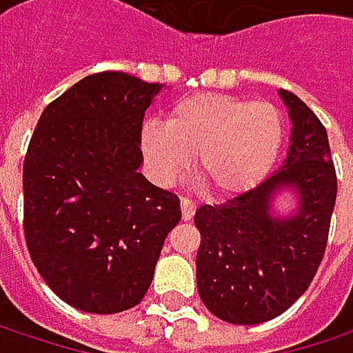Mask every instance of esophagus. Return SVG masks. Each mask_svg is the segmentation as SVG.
Returning a JSON list of instances; mask_svg holds the SVG:
<instances>
[{
	"mask_svg": "<svg viewBox=\"0 0 353 353\" xmlns=\"http://www.w3.org/2000/svg\"><path fill=\"white\" fill-rule=\"evenodd\" d=\"M179 204H181V219L183 221H192V216L196 212V204L192 200H188V198H181Z\"/></svg>",
	"mask_w": 353,
	"mask_h": 353,
	"instance_id": "esophagus-1",
	"label": "esophagus"
}]
</instances>
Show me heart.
<instances>
[{
    "label": "heart",
    "mask_w": 353,
    "mask_h": 353,
    "mask_svg": "<svg viewBox=\"0 0 353 353\" xmlns=\"http://www.w3.org/2000/svg\"><path fill=\"white\" fill-rule=\"evenodd\" d=\"M284 137L276 106L204 92L176 102L165 126L145 124L141 149L161 183L179 179L196 155V179L206 192L237 196L272 172Z\"/></svg>",
    "instance_id": "obj_1"
}]
</instances>
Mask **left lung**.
Segmentation results:
<instances>
[{"label":"left lung","mask_w":353,"mask_h":353,"mask_svg":"<svg viewBox=\"0 0 353 353\" xmlns=\"http://www.w3.org/2000/svg\"><path fill=\"white\" fill-rule=\"evenodd\" d=\"M292 122L288 155L255 188L204 204L194 223L198 294L214 317L257 325L282 315L309 288L323 259L337 196L327 130L292 92H278ZM282 191L295 196L290 215L277 212Z\"/></svg>","instance_id":"8db88e82"}]
</instances>
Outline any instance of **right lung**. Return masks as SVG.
<instances>
[{
    "label": "right lung",
    "mask_w": 353,
    "mask_h": 353,
    "mask_svg": "<svg viewBox=\"0 0 353 353\" xmlns=\"http://www.w3.org/2000/svg\"><path fill=\"white\" fill-rule=\"evenodd\" d=\"M134 75H88L44 108L24 159V235L48 288L96 315L147 294L179 198L139 172L147 108L161 92Z\"/></svg>",
    "instance_id": "right-lung-1"
}]
</instances>
